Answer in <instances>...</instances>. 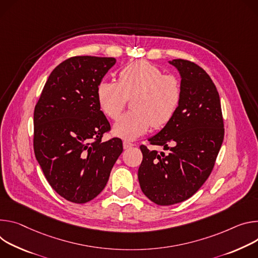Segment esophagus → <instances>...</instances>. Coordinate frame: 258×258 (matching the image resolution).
Listing matches in <instances>:
<instances>
[{"label":"esophagus","instance_id":"esophagus-1","mask_svg":"<svg viewBox=\"0 0 258 258\" xmlns=\"http://www.w3.org/2000/svg\"><path fill=\"white\" fill-rule=\"evenodd\" d=\"M123 147H124V149H125V150H129V149L133 148V147H134V145L132 144V142H130V141L124 140V141H123Z\"/></svg>","mask_w":258,"mask_h":258}]
</instances>
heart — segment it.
Instances as JSON below:
<instances>
[{
    "instance_id": "heart-1",
    "label": "heart",
    "mask_w": 258,
    "mask_h": 258,
    "mask_svg": "<svg viewBox=\"0 0 258 258\" xmlns=\"http://www.w3.org/2000/svg\"><path fill=\"white\" fill-rule=\"evenodd\" d=\"M132 110L122 116L113 125L112 133L126 140L144 135L151 125L165 126L175 113L181 87L172 75H162L155 64L146 60H134L119 72L118 82L102 80L96 89V98L101 111L116 120L131 98Z\"/></svg>"
}]
</instances>
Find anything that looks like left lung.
Returning a JSON list of instances; mask_svg holds the SVG:
<instances>
[{
  "instance_id": "8db88e82",
  "label": "left lung",
  "mask_w": 258,
  "mask_h": 258,
  "mask_svg": "<svg viewBox=\"0 0 258 258\" xmlns=\"http://www.w3.org/2000/svg\"><path fill=\"white\" fill-rule=\"evenodd\" d=\"M180 75L181 98L171 120L148 140L168 154L141 146L140 188L161 206L190 198L209 177L224 129L219 94L208 74L188 60L168 61Z\"/></svg>"
}]
</instances>
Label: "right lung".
<instances>
[{"label": "right lung", "instance_id": "obj_1", "mask_svg": "<svg viewBox=\"0 0 258 258\" xmlns=\"http://www.w3.org/2000/svg\"><path fill=\"white\" fill-rule=\"evenodd\" d=\"M116 58L75 56L50 74L35 107L34 150L52 188L84 204L105 187L123 152L120 138L101 141L110 129L96 89Z\"/></svg>", "mask_w": 258, "mask_h": 258}]
</instances>
